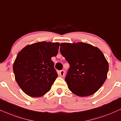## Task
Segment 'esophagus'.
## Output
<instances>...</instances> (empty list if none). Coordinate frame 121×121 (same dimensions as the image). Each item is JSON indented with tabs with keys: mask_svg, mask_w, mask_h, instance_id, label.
<instances>
[{
	"mask_svg": "<svg viewBox=\"0 0 121 121\" xmlns=\"http://www.w3.org/2000/svg\"><path fill=\"white\" fill-rule=\"evenodd\" d=\"M59 75H60L61 77H63V76H64V75H65V71H64V70H60V71H59Z\"/></svg>",
	"mask_w": 121,
	"mask_h": 121,
	"instance_id": "1",
	"label": "esophagus"
}]
</instances>
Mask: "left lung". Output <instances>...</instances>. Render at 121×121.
<instances>
[{
  "mask_svg": "<svg viewBox=\"0 0 121 121\" xmlns=\"http://www.w3.org/2000/svg\"><path fill=\"white\" fill-rule=\"evenodd\" d=\"M60 51L70 65L65 80L70 91L80 97L91 95L107 79L108 63L97 47L85 43H62Z\"/></svg>",
  "mask_w": 121,
  "mask_h": 121,
  "instance_id": "8db88e82",
  "label": "left lung"
}]
</instances>
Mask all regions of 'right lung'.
Segmentation results:
<instances>
[{
  "label": "right lung",
  "instance_id": "1",
  "mask_svg": "<svg viewBox=\"0 0 121 121\" xmlns=\"http://www.w3.org/2000/svg\"><path fill=\"white\" fill-rule=\"evenodd\" d=\"M59 43L39 42L26 46L13 64L16 82L26 94L39 97L51 89L58 75L51 57L57 55Z\"/></svg>",
  "mask_w": 121,
  "mask_h": 121
}]
</instances>
